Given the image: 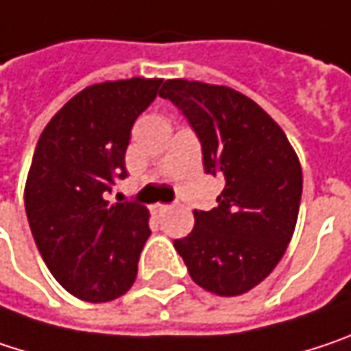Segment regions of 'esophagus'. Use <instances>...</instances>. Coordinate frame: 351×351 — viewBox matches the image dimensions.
<instances>
[{"label":"esophagus","mask_w":351,"mask_h":351,"mask_svg":"<svg viewBox=\"0 0 351 351\" xmlns=\"http://www.w3.org/2000/svg\"><path fill=\"white\" fill-rule=\"evenodd\" d=\"M154 208H155V212H157V214H163V212L171 210V204H155Z\"/></svg>","instance_id":"1"}]
</instances>
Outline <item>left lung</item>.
<instances>
[{
	"mask_svg": "<svg viewBox=\"0 0 351 351\" xmlns=\"http://www.w3.org/2000/svg\"><path fill=\"white\" fill-rule=\"evenodd\" d=\"M188 119L206 173L224 190L210 212L194 210V230L173 241L194 283L234 297L271 275L293 237L303 176L283 129L228 86L165 80L159 93Z\"/></svg>",
	"mask_w": 351,
	"mask_h": 351,
	"instance_id": "1",
	"label": "left lung"
}]
</instances>
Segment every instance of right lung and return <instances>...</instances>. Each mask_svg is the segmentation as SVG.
I'll use <instances>...</instances> for the list:
<instances>
[{"label":"right lung","mask_w":351,"mask_h":351,"mask_svg":"<svg viewBox=\"0 0 351 351\" xmlns=\"http://www.w3.org/2000/svg\"><path fill=\"white\" fill-rule=\"evenodd\" d=\"M161 78L93 84L72 97L42 131L25 182L36 246L68 293L105 303L127 293L149 239L147 208L107 202L127 178L131 127L157 97Z\"/></svg>","instance_id":"right-lung-1"}]
</instances>
